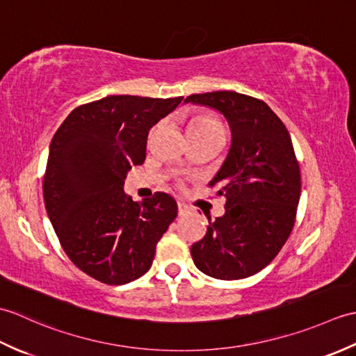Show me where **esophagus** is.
Here are the masks:
<instances>
[{"instance_id":"1","label":"esophagus","mask_w":356,"mask_h":356,"mask_svg":"<svg viewBox=\"0 0 356 356\" xmlns=\"http://www.w3.org/2000/svg\"><path fill=\"white\" fill-rule=\"evenodd\" d=\"M177 211H179V216H186L188 213H190V208H188L185 203H182V202H179L177 203Z\"/></svg>"}]
</instances>
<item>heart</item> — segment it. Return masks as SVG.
Wrapping results in <instances>:
<instances>
[{
	"mask_svg": "<svg viewBox=\"0 0 356 356\" xmlns=\"http://www.w3.org/2000/svg\"><path fill=\"white\" fill-rule=\"evenodd\" d=\"M188 131L190 134H211L223 131V127L217 119L211 116H195L190 122Z\"/></svg>",
	"mask_w": 356,
	"mask_h": 356,
	"instance_id": "1",
	"label": "heart"
}]
</instances>
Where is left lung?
<instances>
[{"label": "left lung", "mask_w": 356, "mask_h": 356, "mask_svg": "<svg viewBox=\"0 0 356 356\" xmlns=\"http://www.w3.org/2000/svg\"><path fill=\"white\" fill-rule=\"evenodd\" d=\"M188 102L217 110L231 130L228 156L209 182L226 197L225 214L209 220L191 257L209 277H251L275 259L297 216L301 177L289 131L268 104L237 92L191 95Z\"/></svg>", "instance_id": "1"}]
</instances>
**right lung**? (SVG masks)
<instances>
[{
  "label": "right lung",
  "mask_w": 356,
  "mask_h": 356,
  "mask_svg": "<svg viewBox=\"0 0 356 356\" xmlns=\"http://www.w3.org/2000/svg\"><path fill=\"white\" fill-rule=\"evenodd\" d=\"M182 99L107 96L74 108L53 136L42 184L47 216L69 259L105 284L148 272L177 216L170 194L138 203L124 184L145 161L151 128Z\"/></svg>",
  "instance_id": "add662e5"
}]
</instances>
